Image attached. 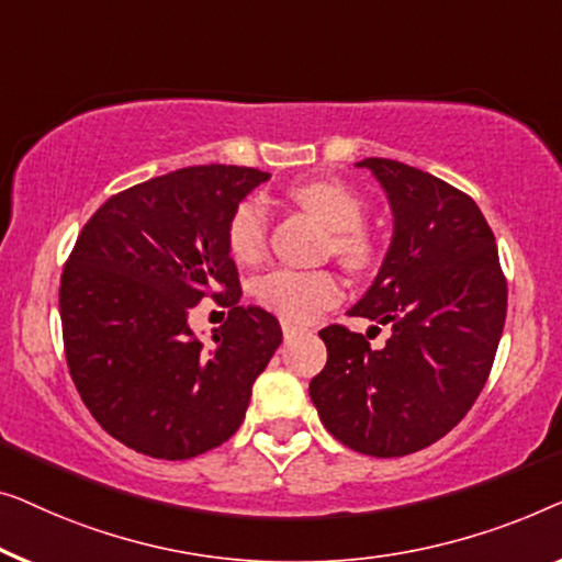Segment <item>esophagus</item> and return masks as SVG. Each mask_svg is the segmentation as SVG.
<instances>
[{
	"label": "esophagus",
	"instance_id": "obj_1",
	"mask_svg": "<svg viewBox=\"0 0 562 562\" xmlns=\"http://www.w3.org/2000/svg\"><path fill=\"white\" fill-rule=\"evenodd\" d=\"M300 330H303V328L295 326V323L282 321V334H284V338H288V341H290V338H295V336L300 334Z\"/></svg>",
	"mask_w": 562,
	"mask_h": 562
}]
</instances>
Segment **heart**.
Returning <instances> with one entry per match:
<instances>
[{
    "instance_id": "obj_1",
    "label": "heart",
    "mask_w": 562,
    "mask_h": 562,
    "mask_svg": "<svg viewBox=\"0 0 562 562\" xmlns=\"http://www.w3.org/2000/svg\"><path fill=\"white\" fill-rule=\"evenodd\" d=\"M290 199L313 213L330 232V251L351 270H363L374 259V241L363 232L361 195L336 180H300L290 186ZM226 241L236 262H257L267 241V213L257 199L241 201L232 211L226 226ZM255 295L267 311L292 323H307L341 297L336 274L326 270H292L278 267L259 274Z\"/></svg>"
}]
</instances>
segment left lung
<instances>
[{
    "label": "left lung",
    "instance_id": "left-lung-1",
    "mask_svg": "<svg viewBox=\"0 0 562 562\" xmlns=\"http://www.w3.org/2000/svg\"><path fill=\"white\" fill-rule=\"evenodd\" d=\"M357 168L390 201L392 239L349 315L392 334L371 349L349 328H323L328 361L311 379V400L344 446L397 458L453 430L484 390L507 318V282L492 228L469 195L386 157Z\"/></svg>",
    "mask_w": 562,
    "mask_h": 562
}]
</instances>
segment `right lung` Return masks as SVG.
Masks as SVG:
<instances>
[{"mask_svg": "<svg viewBox=\"0 0 562 562\" xmlns=\"http://www.w3.org/2000/svg\"><path fill=\"white\" fill-rule=\"evenodd\" d=\"M265 180L236 165L168 172L112 195L76 239L60 280L70 376L137 453L186 461L232 438L282 344L272 313L239 305L226 241L232 211ZM205 291L229 307L213 345L187 323Z\"/></svg>", "mask_w": 562, "mask_h": 562, "instance_id": "add662e5", "label": "right lung"}]
</instances>
